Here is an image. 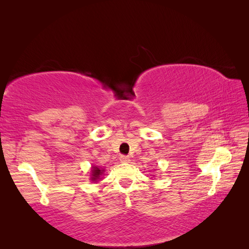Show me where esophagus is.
<instances>
[{"label":"esophagus","instance_id":"34e87169","mask_svg":"<svg viewBox=\"0 0 249 249\" xmlns=\"http://www.w3.org/2000/svg\"><path fill=\"white\" fill-rule=\"evenodd\" d=\"M120 161L121 162H129V157L126 155H122V156H120Z\"/></svg>","mask_w":249,"mask_h":249}]
</instances>
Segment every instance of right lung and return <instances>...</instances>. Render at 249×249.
<instances>
[{
  "label": "right lung",
  "mask_w": 249,
  "mask_h": 249,
  "mask_svg": "<svg viewBox=\"0 0 249 249\" xmlns=\"http://www.w3.org/2000/svg\"><path fill=\"white\" fill-rule=\"evenodd\" d=\"M102 171H103V170L99 169L98 167H94V168H93V170H92V176H93V177H92V179H93V180L99 179V178H100V176L102 175Z\"/></svg>",
  "instance_id": "1"
}]
</instances>
